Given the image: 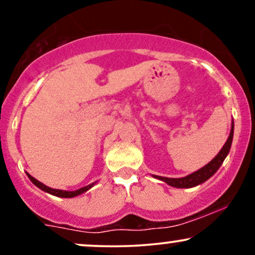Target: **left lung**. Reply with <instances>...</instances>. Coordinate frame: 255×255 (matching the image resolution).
Segmentation results:
<instances>
[{"label": "left lung", "mask_w": 255, "mask_h": 255, "mask_svg": "<svg viewBox=\"0 0 255 255\" xmlns=\"http://www.w3.org/2000/svg\"><path fill=\"white\" fill-rule=\"evenodd\" d=\"M233 136H234V121L231 122V129L229 137H228L227 142H225L223 147L221 148V151L218 152V154L216 156L210 163H207L206 165L203 166L199 170L192 172V174L187 175L184 177H178V178H171V177H163V176H157L153 175V177L158 178V180L163 181L169 186L175 187V188H192V187L198 186V184L204 183L205 181L209 180L210 177L213 176L216 174V171L221 168V165L223 164L225 157L229 154L231 142H233Z\"/></svg>", "instance_id": "left-lung-1"}]
</instances>
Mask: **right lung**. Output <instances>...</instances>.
<instances>
[{"instance_id":"1","label":"right lung","mask_w":255,"mask_h":255,"mask_svg":"<svg viewBox=\"0 0 255 255\" xmlns=\"http://www.w3.org/2000/svg\"><path fill=\"white\" fill-rule=\"evenodd\" d=\"M26 174H27V176L31 180V182L33 183L34 186H37L38 188L42 189V191H44V192L49 193V194H52V195H55V197H60V198H74V197H78V195L83 194V193L89 191L90 188H92V187L95 186V183H96V182L95 183H91V184H89V186H85V187H83V188L77 189V191H62V189H52V188H50V187L45 186V184H44V183L39 182V181L36 180V178H34L33 176H31V175L28 174V172H26Z\"/></svg>"}]
</instances>
